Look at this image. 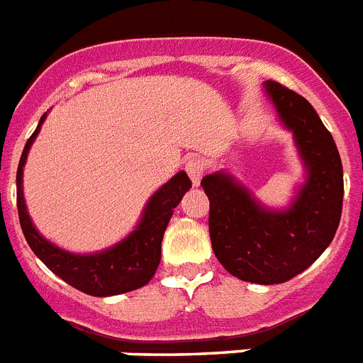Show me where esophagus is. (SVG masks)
Segmentation results:
<instances>
[{
  "mask_svg": "<svg viewBox=\"0 0 363 363\" xmlns=\"http://www.w3.org/2000/svg\"><path fill=\"white\" fill-rule=\"evenodd\" d=\"M205 169H206L205 160H203V158H199V157L190 158V160L186 162V173L190 175L191 182H194L196 186L201 182L203 175H205Z\"/></svg>",
  "mask_w": 363,
  "mask_h": 363,
  "instance_id": "obj_1",
  "label": "esophagus"
}]
</instances>
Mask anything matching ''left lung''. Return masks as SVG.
Here are the masks:
<instances>
[{
  "mask_svg": "<svg viewBox=\"0 0 363 363\" xmlns=\"http://www.w3.org/2000/svg\"><path fill=\"white\" fill-rule=\"evenodd\" d=\"M266 92L279 118L294 130L308 169L290 210L269 212L225 173L203 177L210 201L208 230L221 266L245 282L280 284L321 257L340 225L343 167L334 138L303 96L277 81Z\"/></svg>",
  "mask_w": 363,
  "mask_h": 363,
  "instance_id": "left-lung-1",
  "label": "left lung"
}]
</instances>
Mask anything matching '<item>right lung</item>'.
<instances>
[{
  "label": "right lung",
  "instance_id": "right-lung-1",
  "mask_svg": "<svg viewBox=\"0 0 363 363\" xmlns=\"http://www.w3.org/2000/svg\"><path fill=\"white\" fill-rule=\"evenodd\" d=\"M44 120L45 114L40 118V123L31 138L27 140L16 173L18 216H20L21 230L29 247L55 275L83 294L94 295V297H108V295L138 290L153 279L155 271L160 264V245H162L164 230L172 219L173 208L181 203L182 196L191 188V181L184 172H179L172 181H167L149 199L144 218L135 233L118 245L97 255H72L36 233L31 218L27 214L26 201H23V190H21L23 164Z\"/></svg>",
  "mask_w": 363,
  "mask_h": 363
}]
</instances>
